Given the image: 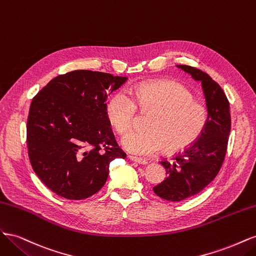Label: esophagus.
I'll use <instances>...</instances> for the list:
<instances>
[{"label": "esophagus", "instance_id": "esophagus-1", "mask_svg": "<svg viewBox=\"0 0 256 256\" xmlns=\"http://www.w3.org/2000/svg\"><path fill=\"white\" fill-rule=\"evenodd\" d=\"M128 158H129V160L134 161V162H136V164H141V166H146L147 164H148V162H147L146 160H143L141 158H136V157H134V156H128Z\"/></svg>", "mask_w": 256, "mask_h": 256}]
</instances>
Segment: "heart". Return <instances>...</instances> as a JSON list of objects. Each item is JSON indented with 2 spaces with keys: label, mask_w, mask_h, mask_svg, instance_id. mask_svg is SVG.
<instances>
[{
  "label": "heart",
  "mask_w": 256,
  "mask_h": 256,
  "mask_svg": "<svg viewBox=\"0 0 256 256\" xmlns=\"http://www.w3.org/2000/svg\"><path fill=\"white\" fill-rule=\"evenodd\" d=\"M131 96L134 100L124 90L114 92L106 110L118 134L132 128L136 106L141 111L152 113L146 131H131L122 138L124 148L136 156H154L164 147L170 152L184 150L196 141L206 127V106L192 99L190 90L180 83L145 82L131 90Z\"/></svg>",
  "instance_id": "obj_1"
}]
</instances>
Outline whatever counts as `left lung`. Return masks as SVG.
Wrapping results in <instances>:
<instances>
[{
    "mask_svg": "<svg viewBox=\"0 0 256 256\" xmlns=\"http://www.w3.org/2000/svg\"><path fill=\"white\" fill-rule=\"evenodd\" d=\"M177 67L202 83L207 124L202 134L188 148L176 154L171 162H160L168 177L152 190L170 202L196 196L214 180L226 157L230 131V104L220 85L200 69L187 65Z\"/></svg>",
    "mask_w": 256,
    "mask_h": 256,
    "instance_id": "left-lung-1",
    "label": "left lung"
}]
</instances>
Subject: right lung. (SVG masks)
Masks as SVG:
<instances>
[{
	"label": "right lung",
	"mask_w": 256,
	"mask_h": 256,
	"mask_svg": "<svg viewBox=\"0 0 256 256\" xmlns=\"http://www.w3.org/2000/svg\"><path fill=\"white\" fill-rule=\"evenodd\" d=\"M127 76L74 70L33 98L26 142L34 172L58 196L88 198L104 187L110 162L125 159L106 115V99Z\"/></svg>",
	"instance_id": "add662e5"
}]
</instances>
